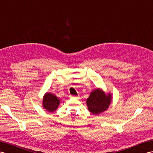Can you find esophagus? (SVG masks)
<instances>
[{"label":"esophagus","mask_w":153,"mask_h":153,"mask_svg":"<svg viewBox=\"0 0 153 153\" xmlns=\"http://www.w3.org/2000/svg\"><path fill=\"white\" fill-rule=\"evenodd\" d=\"M70 97H74H74H75V98H76V97H77L76 96H72V95H70Z\"/></svg>","instance_id":"esophagus-1"}]
</instances>
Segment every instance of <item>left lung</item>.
Instances as JSON below:
<instances>
[{"label":"left lung","instance_id":"obj_1","mask_svg":"<svg viewBox=\"0 0 153 153\" xmlns=\"http://www.w3.org/2000/svg\"><path fill=\"white\" fill-rule=\"evenodd\" d=\"M111 94H106L103 91L97 88L93 91L87 100L89 111L93 114H98L106 111L111 102Z\"/></svg>","mask_w":153,"mask_h":153}]
</instances>
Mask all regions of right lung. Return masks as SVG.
<instances>
[{
    "instance_id": "right-lung-1",
    "label": "right lung",
    "mask_w": 153,
    "mask_h": 153,
    "mask_svg": "<svg viewBox=\"0 0 153 153\" xmlns=\"http://www.w3.org/2000/svg\"><path fill=\"white\" fill-rule=\"evenodd\" d=\"M59 103L60 100L52 93H46L43 97L42 106L50 112H53L56 111Z\"/></svg>"
}]
</instances>
